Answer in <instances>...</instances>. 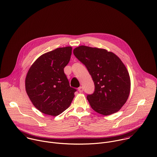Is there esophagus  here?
<instances>
[{
  "label": "esophagus",
  "mask_w": 157,
  "mask_h": 157,
  "mask_svg": "<svg viewBox=\"0 0 157 157\" xmlns=\"http://www.w3.org/2000/svg\"><path fill=\"white\" fill-rule=\"evenodd\" d=\"M78 90L79 92L82 93V92H83V88L82 86H80V87L78 88Z\"/></svg>",
  "instance_id": "34e87169"
}]
</instances>
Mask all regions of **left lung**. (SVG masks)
I'll return each mask as SVG.
<instances>
[{
    "mask_svg": "<svg viewBox=\"0 0 157 157\" xmlns=\"http://www.w3.org/2000/svg\"><path fill=\"white\" fill-rule=\"evenodd\" d=\"M74 56L91 75L95 91L86 98L91 108L108 116L117 112L126 102L130 93L129 72L121 59L103 49L80 46Z\"/></svg>",
    "mask_w": 157,
    "mask_h": 157,
    "instance_id": "8db88e82",
    "label": "left lung"
}]
</instances>
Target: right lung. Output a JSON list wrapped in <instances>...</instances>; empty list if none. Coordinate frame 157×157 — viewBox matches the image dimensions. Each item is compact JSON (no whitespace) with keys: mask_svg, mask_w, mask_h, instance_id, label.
<instances>
[{"mask_svg":"<svg viewBox=\"0 0 157 157\" xmlns=\"http://www.w3.org/2000/svg\"><path fill=\"white\" fill-rule=\"evenodd\" d=\"M71 54L70 46L45 53L36 59L27 73V95L44 114L56 116L67 109L72 101L77 90L70 86L64 71Z\"/></svg>","mask_w":157,"mask_h":157,"instance_id":"1","label":"right lung"}]
</instances>
